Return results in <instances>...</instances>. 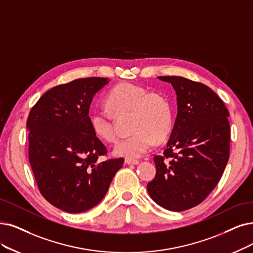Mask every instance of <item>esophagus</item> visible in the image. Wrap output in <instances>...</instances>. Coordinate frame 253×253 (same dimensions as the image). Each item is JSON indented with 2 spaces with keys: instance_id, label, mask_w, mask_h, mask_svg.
Instances as JSON below:
<instances>
[{
  "instance_id": "obj_1",
  "label": "esophagus",
  "mask_w": 253,
  "mask_h": 253,
  "mask_svg": "<svg viewBox=\"0 0 253 253\" xmlns=\"http://www.w3.org/2000/svg\"><path fill=\"white\" fill-rule=\"evenodd\" d=\"M126 163L128 165H137L139 164V160L136 159H126Z\"/></svg>"
}]
</instances>
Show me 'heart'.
<instances>
[{
    "label": "heart",
    "instance_id": "1",
    "mask_svg": "<svg viewBox=\"0 0 253 253\" xmlns=\"http://www.w3.org/2000/svg\"><path fill=\"white\" fill-rule=\"evenodd\" d=\"M108 109L115 115L132 112L133 135L121 139L114 154L127 159L140 158L154 146L156 137L165 138L172 126V111L168 99L160 93L148 92L143 87L123 83L115 86L106 98ZM93 134L106 142L116 139L112 118L103 110H93L89 115Z\"/></svg>",
    "mask_w": 253,
    "mask_h": 253
}]
</instances>
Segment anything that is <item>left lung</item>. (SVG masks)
<instances>
[{"label": "left lung", "mask_w": 253, "mask_h": 253, "mask_svg": "<svg viewBox=\"0 0 253 253\" xmlns=\"http://www.w3.org/2000/svg\"><path fill=\"white\" fill-rule=\"evenodd\" d=\"M160 80L173 86L177 115L167 147L155 156L149 196L162 208L183 211L198 206L217 186L229 159L228 110L210 87L183 77Z\"/></svg>", "instance_id": "left-lung-1"}]
</instances>
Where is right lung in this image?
Segmentation results:
<instances>
[{
    "label": "right lung",
    "mask_w": 253,
    "mask_h": 253,
    "mask_svg": "<svg viewBox=\"0 0 253 253\" xmlns=\"http://www.w3.org/2000/svg\"><path fill=\"white\" fill-rule=\"evenodd\" d=\"M109 81L82 78L49 89L30 111L29 161L42 195L67 213L102 200L125 159L99 161L107 147L92 132L89 108Z\"/></svg>",
    "instance_id": "obj_1"
}]
</instances>
